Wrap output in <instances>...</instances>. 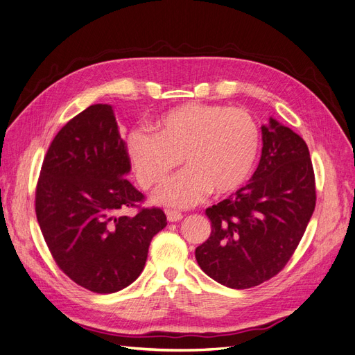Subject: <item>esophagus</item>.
Here are the masks:
<instances>
[{
	"label": "esophagus",
	"mask_w": 355,
	"mask_h": 355,
	"mask_svg": "<svg viewBox=\"0 0 355 355\" xmlns=\"http://www.w3.org/2000/svg\"><path fill=\"white\" fill-rule=\"evenodd\" d=\"M166 214H167L168 222H179L182 218H184V216H182V213L176 211V210H167Z\"/></svg>",
	"instance_id": "34e87169"
}]
</instances>
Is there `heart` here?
<instances>
[{"mask_svg":"<svg viewBox=\"0 0 355 355\" xmlns=\"http://www.w3.org/2000/svg\"><path fill=\"white\" fill-rule=\"evenodd\" d=\"M154 127L155 133L145 128L128 133L127 154L144 189L161 184L184 159L187 168L155 194L168 207H192L210 191L216 196L237 191L259 155V127L244 110L187 103L158 116Z\"/></svg>","mask_w":355,"mask_h":355,"instance_id":"obj_1","label":"heart"}]
</instances>
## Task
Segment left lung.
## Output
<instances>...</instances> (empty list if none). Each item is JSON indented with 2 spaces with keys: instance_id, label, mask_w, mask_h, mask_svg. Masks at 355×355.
Returning a JSON list of instances; mask_svg holds the SVG:
<instances>
[{
  "instance_id": "8db88e82",
  "label": "left lung",
  "mask_w": 355,
  "mask_h": 355,
  "mask_svg": "<svg viewBox=\"0 0 355 355\" xmlns=\"http://www.w3.org/2000/svg\"><path fill=\"white\" fill-rule=\"evenodd\" d=\"M259 166L245 187L206 210L210 237L196 249L201 270L231 288L280 272L315 209V176L305 141L270 118Z\"/></svg>"
}]
</instances>
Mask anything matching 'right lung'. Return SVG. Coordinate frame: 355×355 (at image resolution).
<instances>
[{"label":"right lung","instance_id":"obj_1","mask_svg":"<svg viewBox=\"0 0 355 355\" xmlns=\"http://www.w3.org/2000/svg\"><path fill=\"white\" fill-rule=\"evenodd\" d=\"M127 145L111 105H92L63 125L42 161L35 213L56 265L94 293H115L144 271L149 243L167 225L125 175ZM137 208L135 217L122 211Z\"/></svg>","mask_w":355,"mask_h":355}]
</instances>
